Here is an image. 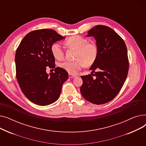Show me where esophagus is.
<instances>
[{
	"instance_id": "obj_1",
	"label": "esophagus",
	"mask_w": 146,
	"mask_h": 146,
	"mask_svg": "<svg viewBox=\"0 0 146 146\" xmlns=\"http://www.w3.org/2000/svg\"><path fill=\"white\" fill-rule=\"evenodd\" d=\"M68 77H69V78H75V77H76V75H75V74H72L69 73Z\"/></svg>"
}]
</instances>
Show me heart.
I'll return each mask as SVG.
<instances>
[{
	"instance_id": "obj_1",
	"label": "heart",
	"mask_w": 146,
	"mask_h": 146,
	"mask_svg": "<svg viewBox=\"0 0 146 146\" xmlns=\"http://www.w3.org/2000/svg\"><path fill=\"white\" fill-rule=\"evenodd\" d=\"M64 44L70 48L76 50L73 61H63L59 66L69 73L74 74L85 66L92 64L98 54V48L94 42H88L86 38L79 35L69 37ZM52 55L57 60L64 58V52L58 43H54L51 47Z\"/></svg>"
}]
</instances>
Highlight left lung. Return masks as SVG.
I'll return each mask as SVG.
<instances>
[{
    "label": "left lung",
    "mask_w": 146,
    "mask_h": 146,
    "mask_svg": "<svg viewBox=\"0 0 146 146\" xmlns=\"http://www.w3.org/2000/svg\"><path fill=\"white\" fill-rule=\"evenodd\" d=\"M87 36L95 38L98 54L90 68L95 74L81 76L80 92L88 101L101 105L112 100L126 80L129 69L127 49L123 39L107 26L96 25Z\"/></svg>",
    "instance_id": "obj_1"
}]
</instances>
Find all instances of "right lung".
<instances>
[{
	"mask_svg": "<svg viewBox=\"0 0 146 146\" xmlns=\"http://www.w3.org/2000/svg\"><path fill=\"white\" fill-rule=\"evenodd\" d=\"M63 36L50 29L30 32L21 41L15 54L16 77L22 92L35 104L45 106L58 99L62 85L68 78L61 67L48 74L46 69L55 67L51 45Z\"/></svg>",
	"mask_w": 146,
	"mask_h": 146,
	"instance_id": "obj_1",
	"label": "right lung"
}]
</instances>
